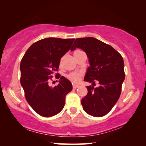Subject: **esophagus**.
I'll list each match as a JSON object with an SVG mask.
<instances>
[{"mask_svg":"<svg viewBox=\"0 0 146 146\" xmlns=\"http://www.w3.org/2000/svg\"><path fill=\"white\" fill-rule=\"evenodd\" d=\"M78 87H79L78 85H75V84L73 85V89H76V88H78Z\"/></svg>","mask_w":146,"mask_h":146,"instance_id":"obj_1","label":"esophagus"}]
</instances>
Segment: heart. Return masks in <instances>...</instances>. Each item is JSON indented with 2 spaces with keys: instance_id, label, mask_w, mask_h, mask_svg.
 <instances>
[{
  "instance_id": "obj_1",
  "label": "heart",
  "mask_w": 146,
  "mask_h": 146,
  "mask_svg": "<svg viewBox=\"0 0 146 146\" xmlns=\"http://www.w3.org/2000/svg\"><path fill=\"white\" fill-rule=\"evenodd\" d=\"M79 51H80L76 50L75 51V53H77V52H79ZM82 75H83V73L82 71H73V72L69 73L68 75L66 76V77H67L68 80H70L71 82H73L74 84H76L80 82Z\"/></svg>"
}]
</instances>
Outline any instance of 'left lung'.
<instances>
[{
	"mask_svg": "<svg viewBox=\"0 0 146 146\" xmlns=\"http://www.w3.org/2000/svg\"><path fill=\"white\" fill-rule=\"evenodd\" d=\"M78 48L89 58L84 81L100 86H87L88 94L81 100L84 110L91 116L100 117L111 110L120 97L125 79L124 63L122 55L108 44L93 37L76 38L71 51Z\"/></svg>",
	"mask_w": 146,
	"mask_h": 146,
	"instance_id": "1",
	"label": "left lung"
}]
</instances>
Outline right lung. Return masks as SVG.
I'll return each instance as SVG.
<instances>
[{"mask_svg":"<svg viewBox=\"0 0 146 146\" xmlns=\"http://www.w3.org/2000/svg\"><path fill=\"white\" fill-rule=\"evenodd\" d=\"M75 38H46L29 47L21 62V84L29 106L44 117L60 113L66 96L72 90L71 82L55 73L59 84L54 88L48 82L58 71L60 58L68 52Z\"/></svg>","mask_w":146,"mask_h":146,"instance_id":"1","label":"right lung"}]
</instances>
